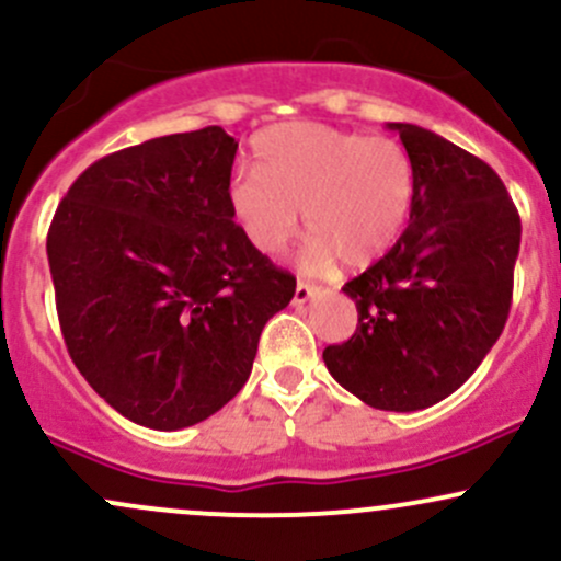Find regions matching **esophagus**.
<instances>
[{
    "label": "esophagus",
    "mask_w": 561,
    "mask_h": 561,
    "mask_svg": "<svg viewBox=\"0 0 561 561\" xmlns=\"http://www.w3.org/2000/svg\"><path fill=\"white\" fill-rule=\"evenodd\" d=\"M317 293H319V287H317V285H311V282L298 279V285H295V298H293V304L304 306L306 300L313 298V295H317Z\"/></svg>",
    "instance_id": "1"
}]
</instances>
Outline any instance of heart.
<instances>
[{
	"label": "heart",
	"instance_id": "obj_1",
	"mask_svg": "<svg viewBox=\"0 0 561 561\" xmlns=\"http://www.w3.org/2000/svg\"><path fill=\"white\" fill-rule=\"evenodd\" d=\"M415 188V162L399 140L295 122L257 135L255 172L233 175L229 205L261 252L285 250L304 210L306 268L330 271L337 257L365 268L404 231Z\"/></svg>",
	"mask_w": 561,
	"mask_h": 561
}]
</instances>
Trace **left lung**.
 <instances>
[{
  "label": "left lung",
  "mask_w": 561,
  "mask_h": 561,
  "mask_svg": "<svg viewBox=\"0 0 561 561\" xmlns=\"http://www.w3.org/2000/svg\"><path fill=\"white\" fill-rule=\"evenodd\" d=\"M389 130L415 162L410 224L343 285L359 324L322 359L370 408L412 412L460 389L501 337L522 220L488 162L417 125Z\"/></svg>",
  "instance_id": "8db88e82"
}]
</instances>
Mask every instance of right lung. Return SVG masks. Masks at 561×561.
<instances>
[{
	"label": "right lung",
	"instance_id": "add662e5",
	"mask_svg": "<svg viewBox=\"0 0 561 561\" xmlns=\"http://www.w3.org/2000/svg\"><path fill=\"white\" fill-rule=\"evenodd\" d=\"M239 144L224 127L92 162L47 231L73 365L146 428L194 426L248 383L263 324L295 295L229 205Z\"/></svg>",
	"mask_w": 561,
	"mask_h": 561
}]
</instances>
